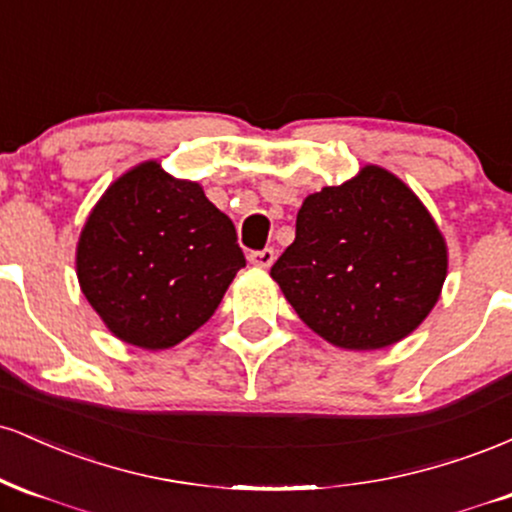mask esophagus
Here are the masks:
<instances>
[{"mask_svg": "<svg viewBox=\"0 0 512 512\" xmlns=\"http://www.w3.org/2000/svg\"><path fill=\"white\" fill-rule=\"evenodd\" d=\"M274 250L272 248H264V250H257V252H250L248 255V260H250V264L252 267H257V269H269L274 264Z\"/></svg>", "mask_w": 512, "mask_h": 512, "instance_id": "obj_1", "label": "esophagus"}]
</instances>
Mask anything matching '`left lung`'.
Returning <instances> with one entry per match:
<instances>
[{"mask_svg": "<svg viewBox=\"0 0 512 512\" xmlns=\"http://www.w3.org/2000/svg\"><path fill=\"white\" fill-rule=\"evenodd\" d=\"M269 274L325 342L375 351L409 337L438 303L448 245L407 182L363 166L303 199L296 240Z\"/></svg>", "mask_w": 512, "mask_h": 512, "instance_id": "left-lung-1", "label": "left lung"}]
</instances>
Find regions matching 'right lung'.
<instances>
[{"label": "right lung", "mask_w": 512, "mask_h": 512, "mask_svg": "<svg viewBox=\"0 0 512 512\" xmlns=\"http://www.w3.org/2000/svg\"><path fill=\"white\" fill-rule=\"evenodd\" d=\"M245 267L236 226L202 185L144 161L91 209L76 243L81 293L120 342L180 344L219 308Z\"/></svg>", "instance_id": "obj_1"}]
</instances>
